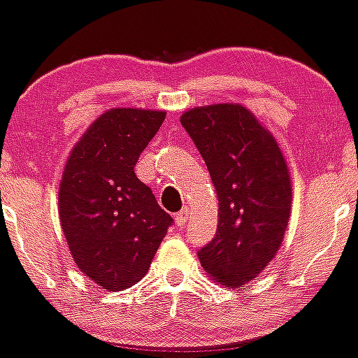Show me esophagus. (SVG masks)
<instances>
[{
	"mask_svg": "<svg viewBox=\"0 0 358 358\" xmlns=\"http://www.w3.org/2000/svg\"><path fill=\"white\" fill-rule=\"evenodd\" d=\"M187 217H188V208H183L182 212H178L175 215V222L178 227H183L185 224H187Z\"/></svg>",
	"mask_w": 358,
	"mask_h": 358,
	"instance_id": "obj_1",
	"label": "esophagus"
}]
</instances>
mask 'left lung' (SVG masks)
<instances>
[{
  "label": "left lung",
  "mask_w": 358,
  "mask_h": 358,
  "mask_svg": "<svg viewBox=\"0 0 358 358\" xmlns=\"http://www.w3.org/2000/svg\"><path fill=\"white\" fill-rule=\"evenodd\" d=\"M219 196V224L199 250L205 273L239 289L276 256L291 213L289 170L276 139L248 108L212 104L182 114Z\"/></svg>",
  "instance_id": "obj_1"
}]
</instances>
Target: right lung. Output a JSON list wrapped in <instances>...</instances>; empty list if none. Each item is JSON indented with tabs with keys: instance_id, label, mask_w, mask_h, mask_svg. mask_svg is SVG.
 <instances>
[{
	"instance_id": "right-lung-1",
	"label": "right lung",
	"mask_w": 358,
	"mask_h": 358,
	"mask_svg": "<svg viewBox=\"0 0 358 358\" xmlns=\"http://www.w3.org/2000/svg\"><path fill=\"white\" fill-rule=\"evenodd\" d=\"M163 110H106L73 146L59 188V213L77 268L109 291L134 286L173 224L134 173L165 121Z\"/></svg>"
}]
</instances>
